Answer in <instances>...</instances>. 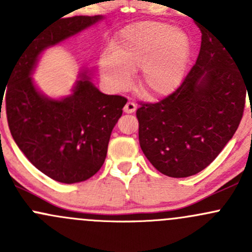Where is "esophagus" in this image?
Listing matches in <instances>:
<instances>
[{
	"label": "esophagus",
	"instance_id": "obj_1",
	"mask_svg": "<svg viewBox=\"0 0 252 252\" xmlns=\"http://www.w3.org/2000/svg\"><path fill=\"white\" fill-rule=\"evenodd\" d=\"M135 111L136 105L134 102H131V101H128V102L126 103V106H124V112H126V113H134Z\"/></svg>",
	"mask_w": 252,
	"mask_h": 252
}]
</instances>
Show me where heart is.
I'll use <instances>...</instances> for the list:
<instances>
[{
	"label": "heart",
	"instance_id": "b5f03b06",
	"mask_svg": "<svg viewBox=\"0 0 252 252\" xmlns=\"http://www.w3.org/2000/svg\"><path fill=\"white\" fill-rule=\"evenodd\" d=\"M191 55L187 32L158 22H141L122 30L112 41L111 55L100 60L103 80L116 91L131 84L140 69L138 88L149 98L173 94L184 79Z\"/></svg>",
	"mask_w": 252,
	"mask_h": 252
}]
</instances>
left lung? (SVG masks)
I'll return each instance as SVG.
<instances>
[{
	"label": "left lung",
	"mask_w": 252,
	"mask_h": 252,
	"mask_svg": "<svg viewBox=\"0 0 252 252\" xmlns=\"http://www.w3.org/2000/svg\"><path fill=\"white\" fill-rule=\"evenodd\" d=\"M201 47L182 85L136 111L139 142L162 174L185 178L205 169L233 138L245 106V75L227 45L204 25Z\"/></svg>",
	"instance_id": "left-lung-1"
}]
</instances>
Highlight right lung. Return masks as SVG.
Masks as SVG:
<instances>
[{
	"instance_id": "obj_1",
	"label": "right lung",
	"mask_w": 252,
	"mask_h": 252,
	"mask_svg": "<svg viewBox=\"0 0 252 252\" xmlns=\"http://www.w3.org/2000/svg\"><path fill=\"white\" fill-rule=\"evenodd\" d=\"M102 19L77 16L53 22L25 44L7 80L12 136L27 158L56 182L73 184L97 173L126 98L101 93L88 69L79 74L72 94L60 98L45 95L32 75L45 50Z\"/></svg>"
}]
</instances>
